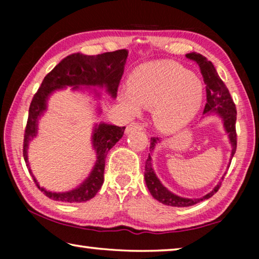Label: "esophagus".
I'll return each instance as SVG.
<instances>
[{"instance_id": "34e87169", "label": "esophagus", "mask_w": 259, "mask_h": 259, "mask_svg": "<svg viewBox=\"0 0 259 259\" xmlns=\"http://www.w3.org/2000/svg\"><path fill=\"white\" fill-rule=\"evenodd\" d=\"M142 129V124L140 123H138V122H133V123H130L128 126H126V129H125V134H129L131 130L133 129Z\"/></svg>"}]
</instances>
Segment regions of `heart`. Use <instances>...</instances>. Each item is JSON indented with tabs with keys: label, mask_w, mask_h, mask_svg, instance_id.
Returning <instances> with one entry per match:
<instances>
[{
	"label": "heart",
	"mask_w": 259,
	"mask_h": 259,
	"mask_svg": "<svg viewBox=\"0 0 259 259\" xmlns=\"http://www.w3.org/2000/svg\"><path fill=\"white\" fill-rule=\"evenodd\" d=\"M204 84L199 76L175 61H150L134 69L120 102L131 115L153 108L155 125L174 133L190 123L202 106Z\"/></svg>",
	"instance_id": "heart-1"
}]
</instances>
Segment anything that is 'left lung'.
Wrapping results in <instances>:
<instances>
[{"mask_svg": "<svg viewBox=\"0 0 259 259\" xmlns=\"http://www.w3.org/2000/svg\"><path fill=\"white\" fill-rule=\"evenodd\" d=\"M186 58L195 61L199 65L201 74L203 76V81L205 87V93H207V104L204 106L203 114L209 115V114H218L223 119V123H224V128L226 133L229 134L230 143L232 146V153L231 159L233 157L236 151V131H235V122H236V108L235 104L232 99L230 91L227 89L225 83L222 81L217 74L216 68L213 67L211 61H209L205 57L202 55L196 54V52H191V54L186 55ZM160 139L157 137L151 138V146L150 150H154V147ZM145 182L148 191L152 194V196L161 203L165 205H171V207H190L195 203H199L200 201L207 200L216 193L219 187L222 185V182H219L213 190L205 194L204 196L200 199H186L181 198L176 194H174L162 185L159 178L156 177L154 170L152 168V157L148 154V159L146 161L145 165ZM224 177H222V181Z\"/></svg>", "mask_w": 259, "mask_h": 259, "instance_id": "obj_1", "label": "left lung"}]
</instances>
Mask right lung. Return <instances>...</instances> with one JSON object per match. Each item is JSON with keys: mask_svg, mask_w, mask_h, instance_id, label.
Returning <instances> with one entry per match:
<instances>
[{"mask_svg": "<svg viewBox=\"0 0 259 259\" xmlns=\"http://www.w3.org/2000/svg\"><path fill=\"white\" fill-rule=\"evenodd\" d=\"M126 57H128V51L125 49L105 52L97 56L73 54L64 58L50 73L47 74L29 105L28 120L24 135L23 154L30 174H32V170L29 168L27 157L28 143L37 134L38 119L47 109L48 97L55 90L63 89L65 87H73V90H76L80 89V85H87L105 87L107 93L113 98H115L117 88L123 74ZM124 129L125 126L107 123H100L95 126L93 146L97 154V161L89 177L75 190L64 193L49 192L40 187L37 181L32 175L38 190H41L43 194H46L49 199L61 201V202H84L93 199L104 183L105 159H106L107 152L122 138Z\"/></svg>", "mask_w": 259, "mask_h": 259, "instance_id": "1", "label": "right lung"}]
</instances>
